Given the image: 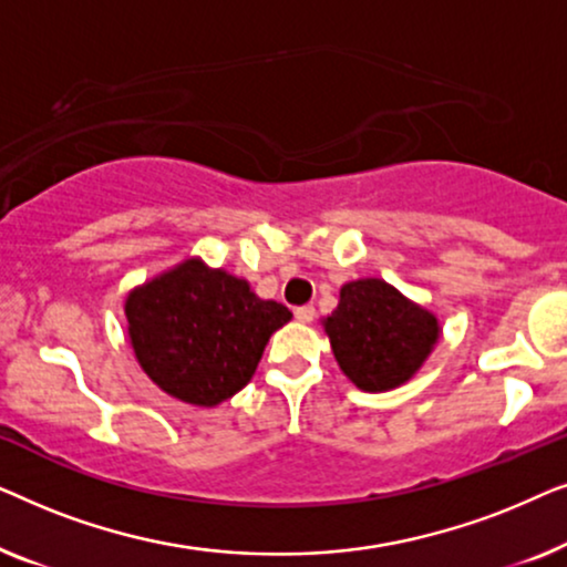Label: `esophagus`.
I'll return each instance as SVG.
<instances>
[{"label":"esophagus","mask_w":567,"mask_h":567,"mask_svg":"<svg viewBox=\"0 0 567 567\" xmlns=\"http://www.w3.org/2000/svg\"><path fill=\"white\" fill-rule=\"evenodd\" d=\"M293 317H297L299 322H312L315 320V307L312 305L297 307V309H293Z\"/></svg>","instance_id":"34e87169"}]
</instances>
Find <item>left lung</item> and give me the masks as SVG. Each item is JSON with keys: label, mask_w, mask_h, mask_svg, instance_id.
<instances>
[{"label": "left lung", "mask_w": 567, "mask_h": 567, "mask_svg": "<svg viewBox=\"0 0 567 567\" xmlns=\"http://www.w3.org/2000/svg\"><path fill=\"white\" fill-rule=\"evenodd\" d=\"M322 324L343 374L367 392L408 382L441 332L436 317L379 278L346 284L338 309Z\"/></svg>", "instance_id": "obj_1"}]
</instances>
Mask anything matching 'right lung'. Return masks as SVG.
I'll list each match as a JSON object with an SVG mask.
<instances>
[{
  "mask_svg": "<svg viewBox=\"0 0 567 567\" xmlns=\"http://www.w3.org/2000/svg\"><path fill=\"white\" fill-rule=\"evenodd\" d=\"M128 338L154 384L190 405H219L250 382L268 338L291 320L245 278L188 260L126 299Z\"/></svg>",
  "mask_w": 567,
  "mask_h": 567,
  "instance_id": "right-lung-1",
  "label": "right lung"
}]
</instances>
